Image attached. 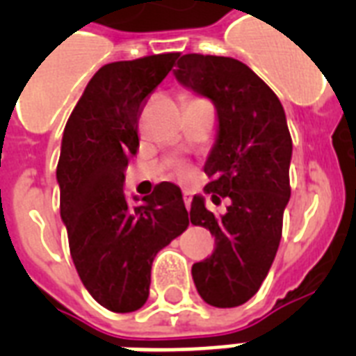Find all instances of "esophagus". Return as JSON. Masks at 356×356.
<instances>
[{
    "mask_svg": "<svg viewBox=\"0 0 356 356\" xmlns=\"http://www.w3.org/2000/svg\"><path fill=\"white\" fill-rule=\"evenodd\" d=\"M183 200H184V205H186V209H190V201H192V195H190V192H183Z\"/></svg>",
    "mask_w": 356,
    "mask_h": 356,
    "instance_id": "esophagus-1",
    "label": "esophagus"
}]
</instances>
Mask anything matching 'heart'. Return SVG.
<instances>
[{"instance_id": "obj_1", "label": "heart", "mask_w": 356, "mask_h": 356, "mask_svg": "<svg viewBox=\"0 0 356 356\" xmlns=\"http://www.w3.org/2000/svg\"><path fill=\"white\" fill-rule=\"evenodd\" d=\"M177 173H179V177H181V179H188L190 175H192L190 168H186V166H179Z\"/></svg>"}]
</instances>
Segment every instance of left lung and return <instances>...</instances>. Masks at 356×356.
Listing matches in <instances>:
<instances>
[{"mask_svg":"<svg viewBox=\"0 0 356 356\" xmlns=\"http://www.w3.org/2000/svg\"><path fill=\"white\" fill-rule=\"evenodd\" d=\"M175 77L218 113L205 192L214 203L227 197L229 207L216 216L201 195L192 201L190 222L216 242L209 259L192 266V277L205 303L231 309L259 292L275 259L290 200L292 136L275 92L236 58L188 53Z\"/></svg>","mask_w":356,"mask_h":356,"instance_id":"1","label":"left lung"}]
</instances>
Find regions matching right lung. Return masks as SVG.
Segmentation results:
<instances>
[{
	"mask_svg": "<svg viewBox=\"0 0 356 356\" xmlns=\"http://www.w3.org/2000/svg\"><path fill=\"white\" fill-rule=\"evenodd\" d=\"M177 57L161 53L102 66L64 127L57 181L70 254L92 298L113 312L144 307L155 254L190 223L175 184H156L134 209L123 194L145 97Z\"/></svg>",
	"mask_w": 356,
	"mask_h": 356,
	"instance_id": "add662e5",
	"label": "right lung"
}]
</instances>
